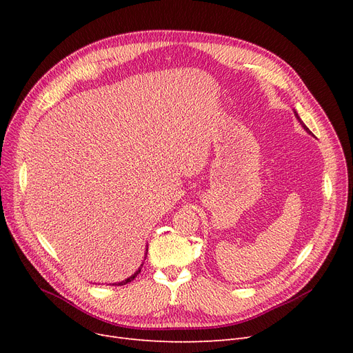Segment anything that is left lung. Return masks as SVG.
<instances>
[{
  "label": "left lung",
  "instance_id": "1",
  "mask_svg": "<svg viewBox=\"0 0 353 353\" xmlns=\"http://www.w3.org/2000/svg\"><path fill=\"white\" fill-rule=\"evenodd\" d=\"M293 113H294V117H296V119H298V120H299V123H301V124H302V127H303V128H305V130H306V132H307V133H309V134H312V133H310V130H309V128H307V127H306V125H305V123H303V121H302V120H301V117H299V116H298V113H296V111H294V110H293Z\"/></svg>",
  "mask_w": 353,
  "mask_h": 353
}]
</instances>
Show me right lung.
<instances>
[{"mask_svg": "<svg viewBox=\"0 0 353 353\" xmlns=\"http://www.w3.org/2000/svg\"><path fill=\"white\" fill-rule=\"evenodd\" d=\"M147 248H145V254H144V261H145V257H147ZM144 263V262H143ZM143 263L140 265V268L134 272V274H132V276H130V277H127V279H124V281H121V282H116V283H110L111 286H123V285H125V283H128V282H132L133 279H134V277L140 273V270H141V268H143Z\"/></svg>", "mask_w": 353, "mask_h": 353, "instance_id": "obj_1", "label": "right lung"}]
</instances>
